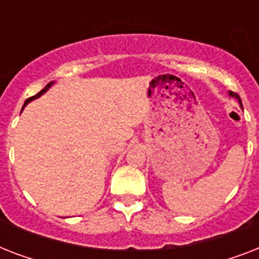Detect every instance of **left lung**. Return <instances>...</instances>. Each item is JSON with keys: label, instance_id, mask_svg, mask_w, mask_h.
Here are the masks:
<instances>
[{"label": "left lung", "instance_id": "8db88e82", "mask_svg": "<svg viewBox=\"0 0 259 259\" xmlns=\"http://www.w3.org/2000/svg\"><path fill=\"white\" fill-rule=\"evenodd\" d=\"M229 95H230V97H234V98H237V99H238V102H239V103H241V98H239V95H238V94L233 93V91H230V93H229ZM241 106H242V103H241Z\"/></svg>", "mask_w": 259, "mask_h": 259}]
</instances>
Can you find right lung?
<instances>
[{"instance_id":"1","label":"right lung","mask_w":259,"mask_h":259,"mask_svg":"<svg viewBox=\"0 0 259 259\" xmlns=\"http://www.w3.org/2000/svg\"><path fill=\"white\" fill-rule=\"evenodd\" d=\"M52 84H54V82H51V83H48V84H47V86H46V87H44V89H42V90H41V91H40V93H38V94H36V95H33V97H30V98H28V99H26V101H25V103H24V106H22V110H24V107H25V106H26V105H28V103H29V102H30V101H33V99H36V98H38V97H41L42 94L46 93L47 90L50 89V87H51V86H52Z\"/></svg>"}]
</instances>
